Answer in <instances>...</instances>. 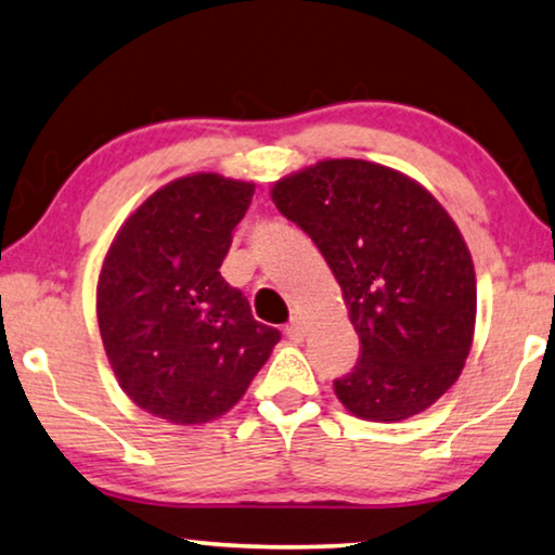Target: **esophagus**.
<instances>
[{
    "mask_svg": "<svg viewBox=\"0 0 555 555\" xmlns=\"http://www.w3.org/2000/svg\"><path fill=\"white\" fill-rule=\"evenodd\" d=\"M286 336H288V341L301 344V341H304V336H306V326H304V321H301V319H292V324L286 326Z\"/></svg>",
    "mask_w": 555,
    "mask_h": 555,
    "instance_id": "obj_1",
    "label": "esophagus"
}]
</instances>
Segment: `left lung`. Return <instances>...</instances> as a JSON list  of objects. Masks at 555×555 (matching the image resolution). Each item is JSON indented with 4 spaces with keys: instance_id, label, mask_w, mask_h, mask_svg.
Returning a JSON list of instances; mask_svg holds the SVG:
<instances>
[{
    "instance_id": "obj_1",
    "label": "left lung",
    "mask_w": 555,
    "mask_h": 555,
    "mask_svg": "<svg viewBox=\"0 0 555 555\" xmlns=\"http://www.w3.org/2000/svg\"><path fill=\"white\" fill-rule=\"evenodd\" d=\"M341 286L361 341L338 401L366 421L426 411L461 376L474 344L476 271L456 221L406 173L324 159L271 186Z\"/></svg>"
}]
</instances>
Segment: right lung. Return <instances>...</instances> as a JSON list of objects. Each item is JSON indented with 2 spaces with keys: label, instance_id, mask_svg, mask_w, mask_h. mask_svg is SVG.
Masks as SVG:
<instances>
[{
  "label": "right lung",
  "instance_id": "obj_1",
  "mask_svg": "<svg viewBox=\"0 0 555 555\" xmlns=\"http://www.w3.org/2000/svg\"><path fill=\"white\" fill-rule=\"evenodd\" d=\"M251 181L173 179L124 221L104 256L96 319L121 391L169 424L214 421L238 403L279 344L221 276Z\"/></svg>",
  "mask_w": 555,
  "mask_h": 555
}]
</instances>
